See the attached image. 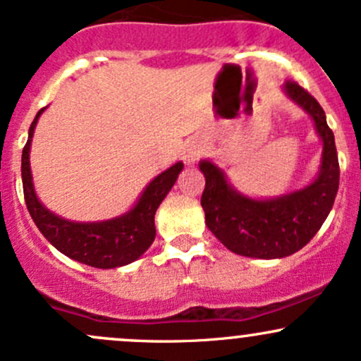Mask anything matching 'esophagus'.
<instances>
[{
  "label": "esophagus",
  "mask_w": 361,
  "mask_h": 361,
  "mask_svg": "<svg viewBox=\"0 0 361 361\" xmlns=\"http://www.w3.org/2000/svg\"><path fill=\"white\" fill-rule=\"evenodd\" d=\"M202 150H204V147H202L200 144L192 145V147L187 149V154H185V159H187V162H195L200 157Z\"/></svg>",
  "instance_id": "obj_1"
}]
</instances>
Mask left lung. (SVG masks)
<instances>
[{
    "instance_id": "1",
    "label": "left lung",
    "mask_w": 361,
    "mask_h": 361,
    "mask_svg": "<svg viewBox=\"0 0 361 361\" xmlns=\"http://www.w3.org/2000/svg\"><path fill=\"white\" fill-rule=\"evenodd\" d=\"M284 90L314 118L322 138V166L314 183L279 199L255 200L229 187L212 162H200L205 176L200 199L205 224L228 250L243 257L283 259L298 252L324 224L339 188L338 150L322 106L296 82L288 80Z\"/></svg>"
}]
</instances>
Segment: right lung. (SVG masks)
Returning a JSON list of instances; mask_svg holds the SVG:
<instances>
[{
	"label": "right lung",
	"mask_w": 361,
	"mask_h": 361,
	"mask_svg": "<svg viewBox=\"0 0 361 361\" xmlns=\"http://www.w3.org/2000/svg\"><path fill=\"white\" fill-rule=\"evenodd\" d=\"M42 111L44 108L35 114L29 128V140L22 150L23 197L39 231L66 257L90 267L113 269L137 260L156 238L154 216L176 181L178 174L183 169V162H176L159 176L154 178L144 190L135 207L116 219L102 221V223H71L61 219L39 202L30 174V142Z\"/></svg>",
	"instance_id": "add662e5"
}]
</instances>
